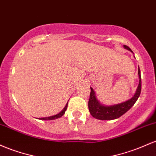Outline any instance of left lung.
<instances>
[{"label": "left lung", "mask_w": 156, "mask_h": 156, "mask_svg": "<svg viewBox=\"0 0 156 156\" xmlns=\"http://www.w3.org/2000/svg\"><path fill=\"white\" fill-rule=\"evenodd\" d=\"M125 48L133 52L132 50L127 45H124ZM139 77V83L136 89V94L134 96L129 100L124 101V102L119 103L113 105L107 106L101 105L96 97V94L92 87H90V99L88 101V109L90 113L94 118L99 120H113L119 118L122 115L125 114L127 111L133 106V105L137 101L138 98L139 97L141 94V71H140L139 67V71H138Z\"/></svg>", "instance_id": "obj_1"}]
</instances>
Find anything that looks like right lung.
I'll list each match as a JSON object with an SVG mask.
<instances>
[{
	"instance_id": "1",
	"label": "right lung",
	"mask_w": 156,
	"mask_h": 156,
	"mask_svg": "<svg viewBox=\"0 0 156 156\" xmlns=\"http://www.w3.org/2000/svg\"><path fill=\"white\" fill-rule=\"evenodd\" d=\"M68 102H69V101H68ZM68 102H67V104H66V105L65 106L63 110H62V111H61L60 113H59L58 114L55 115V116H49V117H45V118H39V119H40V120H54V119H56L60 118L61 116H63L65 112H66V109H67Z\"/></svg>"
}]
</instances>
